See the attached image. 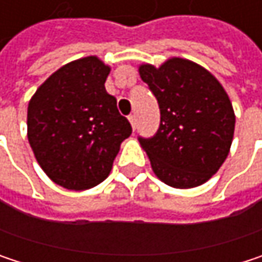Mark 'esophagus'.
Returning a JSON list of instances; mask_svg holds the SVG:
<instances>
[{"label": "esophagus", "mask_w": 262, "mask_h": 262, "mask_svg": "<svg viewBox=\"0 0 262 262\" xmlns=\"http://www.w3.org/2000/svg\"><path fill=\"white\" fill-rule=\"evenodd\" d=\"M129 121H130L132 127L135 129V126H136V117L135 115H129Z\"/></svg>", "instance_id": "1"}]
</instances>
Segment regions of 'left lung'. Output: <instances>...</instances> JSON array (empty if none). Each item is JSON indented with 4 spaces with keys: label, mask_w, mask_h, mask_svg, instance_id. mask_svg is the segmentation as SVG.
Returning <instances> with one entry per match:
<instances>
[{
    "label": "left lung",
    "mask_w": 262,
    "mask_h": 262,
    "mask_svg": "<svg viewBox=\"0 0 262 262\" xmlns=\"http://www.w3.org/2000/svg\"><path fill=\"white\" fill-rule=\"evenodd\" d=\"M139 76L156 97L161 123L139 144L155 174L173 188H194L214 176L229 155L235 115L231 100L211 73L186 59L159 68L141 65Z\"/></svg>",
    "instance_id": "obj_1"
}]
</instances>
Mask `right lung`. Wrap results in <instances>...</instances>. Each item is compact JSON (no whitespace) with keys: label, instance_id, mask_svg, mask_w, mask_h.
Instances as JSON below:
<instances>
[{"label":"right lung","instance_id":"add662e5","mask_svg":"<svg viewBox=\"0 0 262 262\" xmlns=\"http://www.w3.org/2000/svg\"><path fill=\"white\" fill-rule=\"evenodd\" d=\"M109 71L95 56L74 60L45 80L28 103L33 153L47 176L67 189L103 182L130 136L129 120L104 88Z\"/></svg>","mask_w":262,"mask_h":262}]
</instances>
